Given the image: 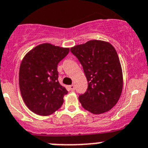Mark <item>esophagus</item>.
Returning <instances> with one entry per match:
<instances>
[{
    "mask_svg": "<svg viewBox=\"0 0 148 148\" xmlns=\"http://www.w3.org/2000/svg\"><path fill=\"white\" fill-rule=\"evenodd\" d=\"M74 85H69V89H70V90H71V91H74Z\"/></svg>",
    "mask_w": 148,
    "mask_h": 148,
    "instance_id": "esophagus-1",
    "label": "esophagus"
}]
</instances>
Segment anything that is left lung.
I'll return each mask as SVG.
<instances>
[{
	"instance_id": "1",
	"label": "left lung",
	"mask_w": 148,
	"mask_h": 148,
	"mask_svg": "<svg viewBox=\"0 0 148 148\" xmlns=\"http://www.w3.org/2000/svg\"><path fill=\"white\" fill-rule=\"evenodd\" d=\"M83 68L88 82L87 91L79 96L85 110L101 114L118 103L123 90V72L119 58L109 42L91 40L71 48Z\"/></svg>"
}]
</instances>
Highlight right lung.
<instances>
[{
	"instance_id": "1",
	"label": "right lung",
	"mask_w": 148,
	"mask_h": 148,
	"mask_svg": "<svg viewBox=\"0 0 148 148\" xmlns=\"http://www.w3.org/2000/svg\"><path fill=\"white\" fill-rule=\"evenodd\" d=\"M69 48L49 43L38 45L23 58L19 84L23 101L28 109L39 115H49L60 108L68 93L58 82V64Z\"/></svg>"
}]
</instances>
